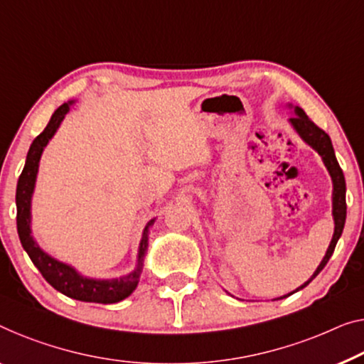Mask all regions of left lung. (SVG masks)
Listing matches in <instances>:
<instances>
[{
	"mask_svg": "<svg viewBox=\"0 0 364 364\" xmlns=\"http://www.w3.org/2000/svg\"><path fill=\"white\" fill-rule=\"evenodd\" d=\"M294 114H296V116L289 119L292 127H294L296 132L301 135V139L304 140V142L311 145V147L322 156L323 165L327 166L330 176H332V183H333V194H332L333 209H332V214H333V220H335V232H333L332 242H330V245L327 248V253H325L323 259L321 262V264L317 267L316 273L312 274V278L306 281V283L296 289V291H299V289H302V287H306L309 283H311V281L316 278V276L325 268V264L328 263L330 257H332V253L335 250V245H337L341 232H343L345 219H346V199H345L346 184H345L343 171H341V168H340L338 161H337V156H335L333 145H332V140H330V137H328V134L325 132V130H322L321 127H317L316 124H314L311 119L307 117V114L304 112L301 107L296 106ZM291 294H292V292H291ZM287 296H289V294H287ZM287 296H283V297H287ZM283 297H279V299H283Z\"/></svg>",
	"mask_w": 364,
	"mask_h": 364,
	"instance_id": "8db88e82",
	"label": "left lung"
}]
</instances>
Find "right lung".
<instances>
[{
	"label": "right lung",
	"instance_id": "1",
	"mask_svg": "<svg viewBox=\"0 0 364 364\" xmlns=\"http://www.w3.org/2000/svg\"><path fill=\"white\" fill-rule=\"evenodd\" d=\"M72 102L73 101L65 102V105H62L52 114L47 127L37 135L34 142L31 144L29 151H27L24 170L21 173L18 180V188H16V208H18L16 222H18V234L21 243H23V248L27 252V255H29L32 263L36 264V268L41 271V274L52 287H55V289L60 291L62 294L77 301L114 304L126 299L127 296L132 294L134 289L139 284V278L144 267V257L149 247V229L154 225L155 219H151L144 229V235L139 247L137 268H135L132 273L121 276L119 279L85 278V276H81L75 268L58 262L55 258H52L50 255H47L39 245H37L34 237L31 235V200L36 186L41 155L43 149H46V145L48 144V140H50L53 137V134L57 132L58 126H60V122L63 121L65 114L70 111V105H72Z\"/></svg>",
	"mask_w": 364,
	"mask_h": 364
}]
</instances>
